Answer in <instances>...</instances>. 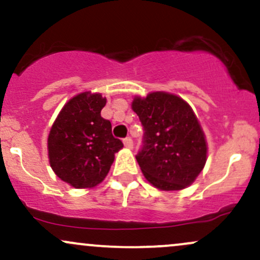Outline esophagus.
Instances as JSON below:
<instances>
[{
  "label": "esophagus",
  "mask_w": 260,
  "mask_h": 260,
  "mask_svg": "<svg viewBox=\"0 0 260 260\" xmlns=\"http://www.w3.org/2000/svg\"><path fill=\"white\" fill-rule=\"evenodd\" d=\"M123 144H124V147H126V148L132 149L133 148V140H132V138H131V137H127V138H124L123 139Z\"/></svg>",
  "instance_id": "obj_1"
}]
</instances>
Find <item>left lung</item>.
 <instances>
[{"label":"left lung","instance_id":"left-lung-1","mask_svg":"<svg viewBox=\"0 0 260 260\" xmlns=\"http://www.w3.org/2000/svg\"><path fill=\"white\" fill-rule=\"evenodd\" d=\"M133 111L144 127L137 154L143 175L161 190H180L193 183L207 162L208 145L192 107L166 91L134 96Z\"/></svg>","mask_w":260,"mask_h":260}]
</instances>
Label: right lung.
Here are the masks:
<instances>
[{
    "mask_svg": "<svg viewBox=\"0 0 260 260\" xmlns=\"http://www.w3.org/2000/svg\"><path fill=\"white\" fill-rule=\"evenodd\" d=\"M106 98L84 91L62 107L47 138L51 169L74 188H92L109 174L115 154L123 148L112 136L111 122L101 117Z\"/></svg>",
    "mask_w": 260,
    "mask_h": 260,
    "instance_id": "1",
    "label": "right lung"
}]
</instances>
